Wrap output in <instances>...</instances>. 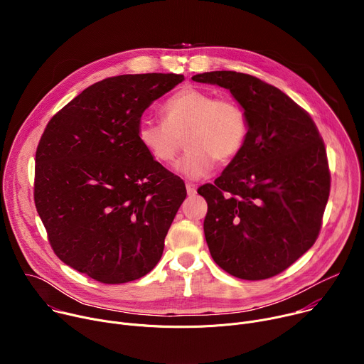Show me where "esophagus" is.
I'll list each match as a JSON object with an SVG mask.
<instances>
[{"mask_svg": "<svg viewBox=\"0 0 364 364\" xmlns=\"http://www.w3.org/2000/svg\"><path fill=\"white\" fill-rule=\"evenodd\" d=\"M186 188H187L188 196H194L197 193V186L193 183H186Z\"/></svg>", "mask_w": 364, "mask_h": 364, "instance_id": "1", "label": "esophagus"}]
</instances>
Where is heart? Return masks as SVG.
Masks as SVG:
<instances>
[{
	"label": "heart",
	"mask_w": 364,
	"mask_h": 364,
	"mask_svg": "<svg viewBox=\"0 0 364 364\" xmlns=\"http://www.w3.org/2000/svg\"><path fill=\"white\" fill-rule=\"evenodd\" d=\"M164 122L142 119L136 138L149 157L163 166L174 164L186 135L188 149L177 171L190 180L209 174L215 163L235 160L245 146L249 121L240 103L232 97L186 86L173 93L161 107Z\"/></svg>",
	"instance_id": "obj_1"
}]
</instances>
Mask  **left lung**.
I'll return each mask as SVG.
<instances>
[{"mask_svg":"<svg viewBox=\"0 0 364 364\" xmlns=\"http://www.w3.org/2000/svg\"><path fill=\"white\" fill-rule=\"evenodd\" d=\"M191 79L228 89L249 121L240 154L215 184L197 190L209 207L210 255L236 278L275 277L318 237L330 194L324 141L306 111L261 79L230 70Z\"/></svg>","mask_w":364,"mask_h":364,"instance_id":"obj_1","label":"left lung"}]
</instances>
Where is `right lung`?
Segmentation results:
<instances>
[{
    "instance_id": "right-lung-1",
    "label": "right lung",
    "mask_w": 364,
    "mask_h": 364,
    "mask_svg": "<svg viewBox=\"0 0 364 364\" xmlns=\"http://www.w3.org/2000/svg\"><path fill=\"white\" fill-rule=\"evenodd\" d=\"M184 80L145 73L103 79L51 118L36 151L34 203L62 262L102 284L159 264L184 181L136 138L151 103Z\"/></svg>"
}]
</instances>
